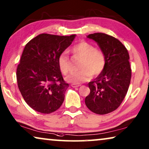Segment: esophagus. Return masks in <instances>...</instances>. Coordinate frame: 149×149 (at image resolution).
Wrapping results in <instances>:
<instances>
[{
  "label": "esophagus",
  "mask_w": 149,
  "mask_h": 149,
  "mask_svg": "<svg viewBox=\"0 0 149 149\" xmlns=\"http://www.w3.org/2000/svg\"><path fill=\"white\" fill-rule=\"evenodd\" d=\"M71 86L72 87H78L79 86H81V84H72Z\"/></svg>",
  "instance_id": "1"
}]
</instances>
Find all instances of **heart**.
Returning <instances> with one entry per match:
<instances>
[{"mask_svg":"<svg viewBox=\"0 0 149 149\" xmlns=\"http://www.w3.org/2000/svg\"><path fill=\"white\" fill-rule=\"evenodd\" d=\"M74 56L81 58L79 68L81 70L73 72L66 77L69 83L78 84L85 82L96 77L102 72L106 65V57L102 51L95 48L93 45L83 41L74 45L71 49ZM58 66L64 74L71 70V63L66 52L62 53L58 58Z\"/></svg>","mask_w":149,"mask_h":149,"instance_id":"b5f03b06","label":"heart"}]
</instances>
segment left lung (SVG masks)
I'll return each mask as SVG.
<instances>
[{
	"label": "left lung",
	"instance_id": "obj_1",
	"mask_svg": "<svg viewBox=\"0 0 149 149\" xmlns=\"http://www.w3.org/2000/svg\"><path fill=\"white\" fill-rule=\"evenodd\" d=\"M87 37L96 42L104 52L106 65L102 72L88 83L90 93L85 102L93 113L105 115L115 111L127 92L132 77L130 56L125 47L113 36L97 32Z\"/></svg>",
	"mask_w": 149,
	"mask_h": 149
}]
</instances>
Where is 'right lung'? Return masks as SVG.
<instances>
[{
	"label": "right lung",
	"instance_id": "right-lung-1",
	"mask_svg": "<svg viewBox=\"0 0 149 149\" xmlns=\"http://www.w3.org/2000/svg\"><path fill=\"white\" fill-rule=\"evenodd\" d=\"M75 36L44 33L26 45L16 76L22 97L34 111L49 114L62 104L69 85L63 79L58 58Z\"/></svg>",
	"mask_w": 149,
	"mask_h": 149
}]
</instances>
